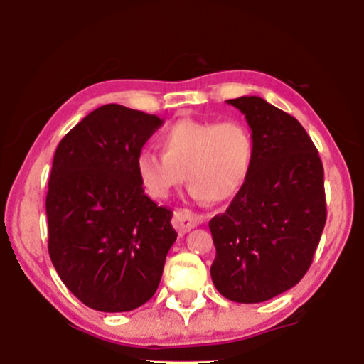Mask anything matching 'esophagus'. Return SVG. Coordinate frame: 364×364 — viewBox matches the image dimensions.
Segmentation results:
<instances>
[{"instance_id": "34e87169", "label": "esophagus", "mask_w": 364, "mask_h": 364, "mask_svg": "<svg viewBox=\"0 0 364 364\" xmlns=\"http://www.w3.org/2000/svg\"><path fill=\"white\" fill-rule=\"evenodd\" d=\"M203 223V215L195 214V212L188 210V208H179L173 215V225L178 229L179 235H185L190 229L196 228L198 224Z\"/></svg>"}]
</instances>
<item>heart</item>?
I'll return each mask as SVG.
<instances>
[{
    "label": "heart",
    "instance_id": "b5f03b06",
    "mask_svg": "<svg viewBox=\"0 0 364 364\" xmlns=\"http://www.w3.org/2000/svg\"><path fill=\"white\" fill-rule=\"evenodd\" d=\"M161 147L162 154L144 149L135 157L136 176L156 200L186 178L196 200L224 202L243 188L255 162V136L240 119H179L162 132Z\"/></svg>",
    "mask_w": 364,
    "mask_h": 364
}]
</instances>
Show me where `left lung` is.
I'll return each mask as SVG.
<instances>
[{
    "label": "left lung",
    "instance_id": "left-lung-1",
    "mask_svg": "<svg viewBox=\"0 0 364 364\" xmlns=\"http://www.w3.org/2000/svg\"><path fill=\"white\" fill-rule=\"evenodd\" d=\"M255 136L248 179L208 223L215 246L212 282L224 298L262 303L308 272L327 220L323 166L298 119L265 99L228 101Z\"/></svg>",
    "mask_w": 364,
    "mask_h": 364
}]
</instances>
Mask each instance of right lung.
<instances>
[{
    "mask_svg": "<svg viewBox=\"0 0 364 364\" xmlns=\"http://www.w3.org/2000/svg\"><path fill=\"white\" fill-rule=\"evenodd\" d=\"M162 124L106 104L58 145L46 196L49 257L65 286L97 311H129L156 294L178 232L144 193L135 157Z\"/></svg>",
    "mask_w": 364,
    "mask_h": 364,
    "instance_id": "obj_1",
    "label": "right lung"
}]
</instances>
